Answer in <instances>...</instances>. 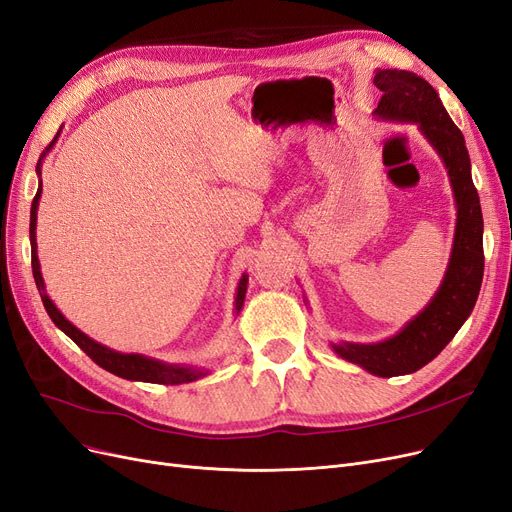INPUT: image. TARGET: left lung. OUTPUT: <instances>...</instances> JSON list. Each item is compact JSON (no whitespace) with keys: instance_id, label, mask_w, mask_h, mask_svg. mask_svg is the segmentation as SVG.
<instances>
[{"instance_id":"1","label":"left lung","mask_w":512,"mask_h":512,"mask_svg":"<svg viewBox=\"0 0 512 512\" xmlns=\"http://www.w3.org/2000/svg\"><path fill=\"white\" fill-rule=\"evenodd\" d=\"M373 84L382 90L375 116L413 122L445 162L458 206L456 236L439 291L413 320L384 342L331 344L346 361L373 375H407L428 365L460 331L477 304L483 280V215L470 158L460 128L445 111L437 90L411 71L377 69Z\"/></svg>"}]
</instances>
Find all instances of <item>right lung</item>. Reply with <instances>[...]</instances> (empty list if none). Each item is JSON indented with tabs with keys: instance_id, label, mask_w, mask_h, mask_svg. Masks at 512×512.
Wrapping results in <instances>:
<instances>
[{
	"instance_id": "right-lung-1",
	"label": "right lung",
	"mask_w": 512,
	"mask_h": 512,
	"mask_svg": "<svg viewBox=\"0 0 512 512\" xmlns=\"http://www.w3.org/2000/svg\"><path fill=\"white\" fill-rule=\"evenodd\" d=\"M61 132V130H59ZM56 132V137H59ZM56 137L52 139V143L46 147V151L54 145ZM46 151L40 156V162H37V175L42 177V160L46 156ZM40 196H42V181L40 187H37V194L33 198L31 204V223H29V238H31V268H33V278L37 291H40V297L44 301V308L48 312V316L52 318V323L59 327L67 337H71L75 344H78L94 363L99 367H103L105 371L124 377V380H132V382H149V384H189L196 382L200 377H204L208 371L200 369V367H183V365H168L162 361H156V358H149L143 354H124V352H116L111 350L99 342H94L86 333H82L78 327H73L69 320L59 312L52 304V299L46 295V287H44V278L40 272V259H37V242H35V223H37V206H40ZM246 282H249V276L242 274L240 282H238V291H236V314L242 310L244 304V293H246Z\"/></svg>"
}]
</instances>
